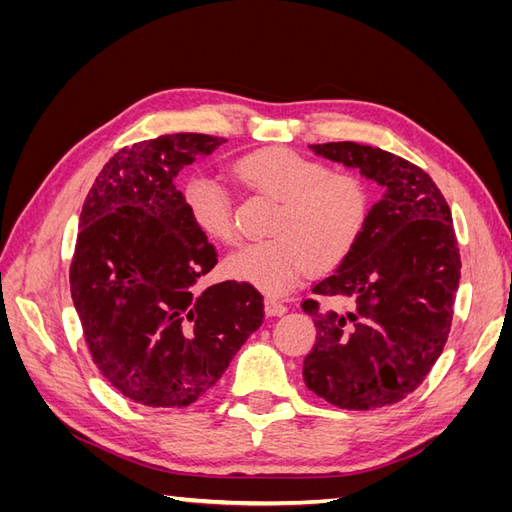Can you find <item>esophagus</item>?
I'll return each instance as SVG.
<instances>
[{"mask_svg":"<svg viewBox=\"0 0 512 512\" xmlns=\"http://www.w3.org/2000/svg\"><path fill=\"white\" fill-rule=\"evenodd\" d=\"M286 305L284 303H280V301H275V299H265V314L267 316H282V314H286Z\"/></svg>","mask_w":512,"mask_h":512,"instance_id":"esophagus-1","label":"esophagus"}]
</instances>
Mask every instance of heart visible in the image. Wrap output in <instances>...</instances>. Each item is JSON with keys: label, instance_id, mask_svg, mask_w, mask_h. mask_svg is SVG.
<instances>
[{"label": "heart", "instance_id": "obj_1", "mask_svg": "<svg viewBox=\"0 0 512 512\" xmlns=\"http://www.w3.org/2000/svg\"><path fill=\"white\" fill-rule=\"evenodd\" d=\"M243 188L280 203L269 241L252 243L224 262L232 280L284 294L309 271L337 267L359 243L369 218V188L354 173H329L327 166L286 147L247 153L232 164ZM192 222L215 243L235 241L232 203L222 185L192 177L183 185Z\"/></svg>", "mask_w": 512, "mask_h": 512}]
</instances>
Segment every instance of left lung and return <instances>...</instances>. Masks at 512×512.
Returning a JSON list of instances; mask_svg holds the SVG:
<instances>
[{"label": "left lung", "instance_id": "left-lung-1", "mask_svg": "<svg viewBox=\"0 0 512 512\" xmlns=\"http://www.w3.org/2000/svg\"><path fill=\"white\" fill-rule=\"evenodd\" d=\"M309 149L356 168L384 194L354 250L312 288L354 307L337 314L316 299L301 303L316 324L303 380L337 408L391 406L427 378L451 331L461 275L451 209L425 170L389 151L359 143Z\"/></svg>", "mask_w": 512, "mask_h": 512}]
</instances>
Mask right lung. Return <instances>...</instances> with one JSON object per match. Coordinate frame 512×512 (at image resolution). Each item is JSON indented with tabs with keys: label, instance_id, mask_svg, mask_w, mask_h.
<instances>
[{
	"label": "right lung",
	"instance_id": "add662e5",
	"mask_svg": "<svg viewBox=\"0 0 512 512\" xmlns=\"http://www.w3.org/2000/svg\"><path fill=\"white\" fill-rule=\"evenodd\" d=\"M222 143L183 132L121 149L81 211L72 301L100 374L136 404H194L265 318L252 284L196 290L218 254L192 222L175 179Z\"/></svg>",
	"mask_w": 512,
	"mask_h": 512
}]
</instances>
